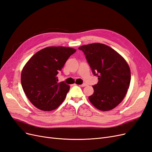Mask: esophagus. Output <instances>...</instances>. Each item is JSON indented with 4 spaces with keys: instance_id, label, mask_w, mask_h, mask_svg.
<instances>
[{
    "instance_id": "34e87169",
    "label": "esophagus",
    "mask_w": 152,
    "mask_h": 152,
    "mask_svg": "<svg viewBox=\"0 0 152 152\" xmlns=\"http://www.w3.org/2000/svg\"><path fill=\"white\" fill-rule=\"evenodd\" d=\"M87 86V84H81V85H80V87H85V86Z\"/></svg>"
}]
</instances>
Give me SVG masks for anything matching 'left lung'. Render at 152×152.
Here are the masks:
<instances>
[{
  "label": "left lung",
  "instance_id": "left-lung-1",
  "mask_svg": "<svg viewBox=\"0 0 152 152\" xmlns=\"http://www.w3.org/2000/svg\"><path fill=\"white\" fill-rule=\"evenodd\" d=\"M93 73L98 77L93 86L94 93L90 102L102 111L115 108L125 97L131 82L129 66L124 58L108 45L94 43L82 45Z\"/></svg>",
  "mask_w": 152,
  "mask_h": 152
}]
</instances>
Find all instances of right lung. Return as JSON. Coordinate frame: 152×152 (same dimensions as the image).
Listing matches in <instances>:
<instances>
[{
	"label": "right lung",
	"mask_w": 152,
	"mask_h": 152,
	"mask_svg": "<svg viewBox=\"0 0 152 152\" xmlns=\"http://www.w3.org/2000/svg\"><path fill=\"white\" fill-rule=\"evenodd\" d=\"M76 49L66 47H48L36 53L21 72V82L27 98L35 107L50 111L65 99L70 86L58 82V73Z\"/></svg>",
	"instance_id": "obj_1"
}]
</instances>
